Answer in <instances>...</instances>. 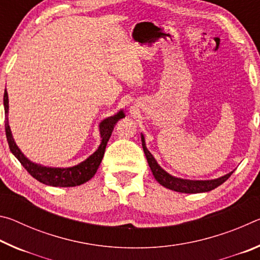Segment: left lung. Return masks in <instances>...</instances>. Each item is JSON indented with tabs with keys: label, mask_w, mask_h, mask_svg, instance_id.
Returning <instances> with one entry per match:
<instances>
[{
	"label": "left lung",
	"mask_w": 260,
	"mask_h": 260,
	"mask_svg": "<svg viewBox=\"0 0 260 260\" xmlns=\"http://www.w3.org/2000/svg\"><path fill=\"white\" fill-rule=\"evenodd\" d=\"M141 140H142V147L143 151L146 153L148 164L150 166V170L153 174V177L159 182L161 186H164L167 189H171V190L179 191V192H186V193H197V192H205L210 191L212 189L219 187L220 184H222L226 180L231 177L232 173H228L223 175L221 178L214 179V180H186V179H180L172 177V175L169 174L161 169V167L158 165L155 158L148 150L146 147V142H144V136L141 135Z\"/></svg>",
	"instance_id": "left-lung-1"
}]
</instances>
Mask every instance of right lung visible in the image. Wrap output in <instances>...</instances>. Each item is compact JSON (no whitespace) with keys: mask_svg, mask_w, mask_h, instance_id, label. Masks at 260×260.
Returning <instances> with one entry per match:
<instances>
[{"mask_svg":"<svg viewBox=\"0 0 260 260\" xmlns=\"http://www.w3.org/2000/svg\"><path fill=\"white\" fill-rule=\"evenodd\" d=\"M4 113H6V135L9 143L10 151L14 153L15 157L20 161V164L25 167V170L32 175L34 179L40 181L48 186L52 187H76L87 182L94 177L96 171H98L101 161L103 159L105 147L111 136L114 125L117 124L118 120L125 117V113L120 110L117 114L112 117H109L104 119L100 124V133L102 141L98 150L93 155L89 156L86 160H83L80 164L72 167H67V169H60V167H47L42 166L35 162L30 161L28 158L24 156V153L20 151V149L17 147L14 138H12L10 126H9L8 112H9V100L7 89L4 90Z\"/></svg>","mask_w":260,"mask_h":260,"instance_id":"obj_1","label":"right lung"}]
</instances>
